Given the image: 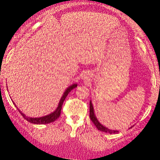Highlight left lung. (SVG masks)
I'll return each mask as SVG.
<instances>
[{"label": "left lung", "mask_w": 160, "mask_h": 160, "mask_svg": "<svg viewBox=\"0 0 160 160\" xmlns=\"http://www.w3.org/2000/svg\"><path fill=\"white\" fill-rule=\"evenodd\" d=\"M89 117H90L92 122L94 123V125L96 126V128H98L99 131H102V132H104L110 133V134H117L119 132V131H117V130H112L108 128H106L105 126H104L103 125H102L98 122V120H97L96 117H95V115L94 108H93L92 104L91 101L90 102H89Z\"/></svg>", "instance_id": "obj_1"}]
</instances>
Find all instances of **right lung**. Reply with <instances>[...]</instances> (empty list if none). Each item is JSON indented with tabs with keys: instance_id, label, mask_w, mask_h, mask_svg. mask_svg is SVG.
I'll return each instance as SVG.
<instances>
[{
	"instance_id": "1",
	"label": "right lung",
	"mask_w": 160,
	"mask_h": 160,
	"mask_svg": "<svg viewBox=\"0 0 160 160\" xmlns=\"http://www.w3.org/2000/svg\"><path fill=\"white\" fill-rule=\"evenodd\" d=\"M78 85L77 84H73V85L70 86L68 88H67V89L65 91V92H64L63 95H62V97L60 99V102L59 103H58V107H57L56 110L54 112H52V113H51L49 115H47V116H44V117H37V118H32V117H26L24 113H22L21 111H19V113H21L22 115V117L24 118L27 121H28V122H32V123H34V124H47V123H49V122H54L55 120H57V119L59 117L60 114H61V111H62V104H63V102L64 101H65V99L66 98V97H67V95H68V93L72 90L73 89H74V88H76Z\"/></svg>"
}]
</instances>
